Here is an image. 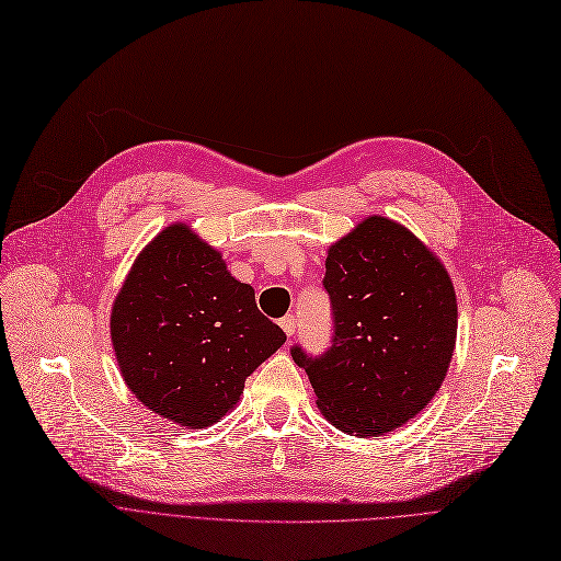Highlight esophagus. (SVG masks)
<instances>
[{"label": "esophagus", "instance_id": "obj_1", "mask_svg": "<svg viewBox=\"0 0 561 561\" xmlns=\"http://www.w3.org/2000/svg\"><path fill=\"white\" fill-rule=\"evenodd\" d=\"M280 329L285 331L287 337L295 335V331H297V319H295V314H285V317L280 319Z\"/></svg>", "mask_w": 561, "mask_h": 561}]
</instances>
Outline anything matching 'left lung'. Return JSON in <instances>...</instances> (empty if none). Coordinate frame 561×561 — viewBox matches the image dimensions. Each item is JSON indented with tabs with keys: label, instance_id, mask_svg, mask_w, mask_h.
Here are the masks:
<instances>
[{
	"label": "left lung",
	"instance_id": "left-lung-1",
	"mask_svg": "<svg viewBox=\"0 0 561 561\" xmlns=\"http://www.w3.org/2000/svg\"><path fill=\"white\" fill-rule=\"evenodd\" d=\"M333 337L322 356L291 346L317 407L337 430L383 436L440 388L457 342V297L440 260L386 217H367L329 249Z\"/></svg>",
	"mask_w": 561,
	"mask_h": 561
}]
</instances>
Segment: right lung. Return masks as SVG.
I'll use <instances>...</instances> for the list:
<instances>
[{"mask_svg":"<svg viewBox=\"0 0 561 561\" xmlns=\"http://www.w3.org/2000/svg\"><path fill=\"white\" fill-rule=\"evenodd\" d=\"M121 375L139 402L186 430L234 409L247 377L285 342L251 285L190 226L173 224L139 253L112 308Z\"/></svg>","mask_w":561,"mask_h":561,"instance_id":"obj_1","label":"right lung"}]
</instances>
